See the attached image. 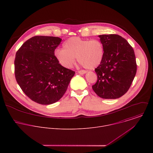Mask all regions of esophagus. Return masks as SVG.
Returning <instances> with one entry per match:
<instances>
[{
  "mask_svg": "<svg viewBox=\"0 0 153 153\" xmlns=\"http://www.w3.org/2000/svg\"><path fill=\"white\" fill-rule=\"evenodd\" d=\"M86 72L85 71V70H80V71H78V73L80 74H85Z\"/></svg>",
  "mask_w": 153,
  "mask_h": 153,
  "instance_id": "34e87169",
  "label": "esophagus"
}]
</instances>
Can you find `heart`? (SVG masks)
Wrapping results in <instances>:
<instances>
[{
    "label": "heart",
    "mask_w": 153,
    "mask_h": 153,
    "mask_svg": "<svg viewBox=\"0 0 153 153\" xmlns=\"http://www.w3.org/2000/svg\"><path fill=\"white\" fill-rule=\"evenodd\" d=\"M55 57L62 67L71 68L76 62L88 70H93L101 63L104 48L102 43L98 40L82 39L73 37L65 41L62 49H57L54 53Z\"/></svg>",
    "instance_id": "obj_1"
}]
</instances>
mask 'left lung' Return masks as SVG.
Masks as SVG:
<instances>
[{"mask_svg":"<svg viewBox=\"0 0 153 153\" xmlns=\"http://www.w3.org/2000/svg\"><path fill=\"white\" fill-rule=\"evenodd\" d=\"M104 48L102 61L95 69L97 82L92 86L101 98L114 99L129 90L136 74L133 48L126 39L117 34L99 35Z\"/></svg>","mask_w":153,"mask_h":153,"instance_id":"obj_1","label":"left lung"}]
</instances>
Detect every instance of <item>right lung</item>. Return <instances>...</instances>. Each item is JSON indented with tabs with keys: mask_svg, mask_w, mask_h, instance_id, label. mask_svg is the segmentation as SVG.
<instances>
[{
	"mask_svg": "<svg viewBox=\"0 0 153 153\" xmlns=\"http://www.w3.org/2000/svg\"><path fill=\"white\" fill-rule=\"evenodd\" d=\"M62 39L53 36H34L17 51L14 60L16 81L32 100L50 105L66 92L75 72L62 67L54 56Z\"/></svg>",
	"mask_w": 153,
	"mask_h": 153,
	"instance_id": "obj_1",
	"label": "right lung"
}]
</instances>
